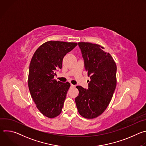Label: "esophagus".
<instances>
[{
    "label": "esophagus",
    "mask_w": 146,
    "mask_h": 146,
    "mask_svg": "<svg viewBox=\"0 0 146 146\" xmlns=\"http://www.w3.org/2000/svg\"><path fill=\"white\" fill-rule=\"evenodd\" d=\"M70 86L72 87H75V86H74V85H73V84H71V85H70Z\"/></svg>",
    "instance_id": "34e87169"
}]
</instances>
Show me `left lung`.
Listing matches in <instances>:
<instances>
[{"instance_id":"obj_1","label":"left lung","mask_w":146,"mask_h":146,"mask_svg":"<svg viewBox=\"0 0 146 146\" xmlns=\"http://www.w3.org/2000/svg\"><path fill=\"white\" fill-rule=\"evenodd\" d=\"M84 66L91 81L88 90L77 86L75 102L79 114L88 119L101 115L111 100L117 84V66L109 52L100 45L79 42Z\"/></svg>"}]
</instances>
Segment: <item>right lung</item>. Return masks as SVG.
Returning a JSON list of instances; mask_svg holds the SVG:
<instances>
[{"label":"right lung","instance_id":"add662e5","mask_svg":"<svg viewBox=\"0 0 146 146\" xmlns=\"http://www.w3.org/2000/svg\"><path fill=\"white\" fill-rule=\"evenodd\" d=\"M77 45V43L48 41L41 45L32 58L29 90L37 108L47 117H56L62 111L70 84L57 81L54 77L62 68L65 55Z\"/></svg>","mask_w":146,"mask_h":146}]
</instances>
